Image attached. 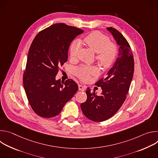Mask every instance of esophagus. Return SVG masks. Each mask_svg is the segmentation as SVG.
Instances as JSON below:
<instances>
[{"mask_svg": "<svg viewBox=\"0 0 158 158\" xmlns=\"http://www.w3.org/2000/svg\"><path fill=\"white\" fill-rule=\"evenodd\" d=\"M85 89V87L84 85H79V91H84Z\"/></svg>", "mask_w": 158, "mask_h": 158, "instance_id": "obj_1", "label": "esophagus"}]
</instances>
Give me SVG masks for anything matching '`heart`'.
Here are the masks:
<instances>
[{"label": "heart", "instance_id": "b5f03b06", "mask_svg": "<svg viewBox=\"0 0 158 158\" xmlns=\"http://www.w3.org/2000/svg\"><path fill=\"white\" fill-rule=\"evenodd\" d=\"M87 46L97 53L96 58L104 67H110L114 62L118 53L116 45L110 42L108 37L98 31H94L87 34L84 39ZM81 44L79 40H74L70 47V56L74 59L77 57ZM77 76L83 81L89 79L91 74H97L98 70L94 67L82 66L76 70Z\"/></svg>", "mask_w": 158, "mask_h": 158}]
</instances>
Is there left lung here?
I'll use <instances>...</instances> for the list:
<instances>
[{
	"label": "left lung",
	"instance_id": "1",
	"mask_svg": "<svg viewBox=\"0 0 158 158\" xmlns=\"http://www.w3.org/2000/svg\"><path fill=\"white\" fill-rule=\"evenodd\" d=\"M119 46L117 59L105 78L95 84L102 89L101 95L85 91L87 100L81 104L83 114L95 122L106 121L113 116L124 102L133 77L134 62L132 52L127 40L118 30L107 27Z\"/></svg>",
	"mask_w": 158,
	"mask_h": 158
}]
</instances>
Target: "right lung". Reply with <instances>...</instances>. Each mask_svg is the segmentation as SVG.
Instances as JSON below:
<instances>
[{
  "label": "right lung",
  "mask_w": 158,
  "mask_h": 158,
  "mask_svg": "<svg viewBox=\"0 0 158 158\" xmlns=\"http://www.w3.org/2000/svg\"><path fill=\"white\" fill-rule=\"evenodd\" d=\"M84 31L63 23L39 32L30 47L23 84L29 102L40 117L57 116L74 96L78 85L73 79L56 80L60 66L67 60L71 42Z\"/></svg>",
  "instance_id": "add662e5"
}]
</instances>
